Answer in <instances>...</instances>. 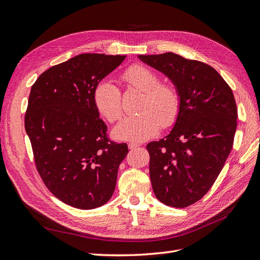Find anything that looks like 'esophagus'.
I'll list each match as a JSON object with an SVG mask.
<instances>
[{"label":"esophagus","mask_w":260,"mask_h":260,"mask_svg":"<svg viewBox=\"0 0 260 260\" xmlns=\"http://www.w3.org/2000/svg\"><path fill=\"white\" fill-rule=\"evenodd\" d=\"M139 146H141V145H139V144H135V143H129V144H128V148L133 150V149H135V148L139 147Z\"/></svg>","instance_id":"obj_1"}]
</instances>
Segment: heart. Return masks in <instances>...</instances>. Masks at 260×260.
Segmentation results:
<instances>
[{
	"instance_id": "b5f03b06",
	"label": "heart",
	"mask_w": 260,
	"mask_h": 260,
	"mask_svg": "<svg viewBox=\"0 0 260 260\" xmlns=\"http://www.w3.org/2000/svg\"><path fill=\"white\" fill-rule=\"evenodd\" d=\"M123 81L144 92L135 116L123 118L113 134L119 139L143 142L156 135L160 125L168 127L176 121L180 109V96L172 85L159 83L160 80L154 71L141 64H134L122 75ZM93 101L98 111L114 123L122 116L121 92L111 80L99 82L93 91Z\"/></svg>"
}]
</instances>
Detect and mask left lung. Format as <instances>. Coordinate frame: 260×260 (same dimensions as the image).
Here are the masks:
<instances>
[{
  "instance_id": "1",
  "label": "left lung",
  "mask_w": 260,
  "mask_h": 260,
  "mask_svg": "<svg viewBox=\"0 0 260 260\" xmlns=\"http://www.w3.org/2000/svg\"><path fill=\"white\" fill-rule=\"evenodd\" d=\"M138 58L170 79L180 96L174 128L146 148L156 198L166 205L185 208L210 190L232 150L237 126L234 94L204 62L174 52Z\"/></svg>"
}]
</instances>
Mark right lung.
<instances>
[{"label":"right lung","instance_id":"add662e5","mask_svg":"<svg viewBox=\"0 0 260 260\" xmlns=\"http://www.w3.org/2000/svg\"><path fill=\"white\" fill-rule=\"evenodd\" d=\"M125 58L78 55L43 72L31 86L25 129L36 168L51 193L73 208L108 202L128 152L125 143L110 142L93 101L96 84Z\"/></svg>","mask_w":260,"mask_h":260}]
</instances>
